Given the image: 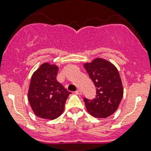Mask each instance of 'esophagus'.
<instances>
[{
	"mask_svg": "<svg viewBox=\"0 0 151 151\" xmlns=\"http://www.w3.org/2000/svg\"><path fill=\"white\" fill-rule=\"evenodd\" d=\"M75 93L77 94V95H81V94H82L81 90H77V91H76Z\"/></svg>",
	"mask_w": 151,
	"mask_h": 151,
	"instance_id": "1",
	"label": "esophagus"
}]
</instances>
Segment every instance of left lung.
<instances>
[{
    "mask_svg": "<svg viewBox=\"0 0 151 151\" xmlns=\"http://www.w3.org/2000/svg\"><path fill=\"white\" fill-rule=\"evenodd\" d=\"M96 88V96L84 99L87 111L97 118H106L118 109L123 96V87L118 68L106 59L97 58L83 63Z\"/></svg>",
    "mask_w": 151,
    "mask_h": 151,
    "instance_id": "1",
    "label": "left lung"
}]
</instances>
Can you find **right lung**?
<instances>
[{
    "label": "right lung",
    "mask_w": 151,
    "mask_h": 151,
    "mask_svg": "<svg viewBox=\"0 0 151 151\" xmlns=\"http://www.w3.org/2000/svg\"><path fill=\"white\" fill-rule=\"evenodd\" d=\"M58 66L44 63L33 72L28 92V99L36 116L54 120L63 112L71 92L56 80Z\"/></svg>",
    "instance_id": "1"
}]
</instances>
